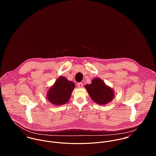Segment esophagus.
I'll return each instance as SVG.
<instances>
[{
  "label": "esophagus",
  "instance_id": "obj_1",
  "mask_svg": "<svg viewBox=\"0 0 156 156\" xmlns=\"http://www.w3.org/2000/svg\"><path fill=\"white\" fill-rule=\"evenodd\" d=\"M77 87H78L79 88H82L83 87V83H82V82L78 83H77Z\"/></svg>",
  "mask_w": 156,
  "mask_h": 156
}]
</instances>
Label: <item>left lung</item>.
Returning a JSON list of instances; mask_svg holds the SVG:
<instances>
[{"mask_svg":"<svg viewBox=\"0 0 156 156\" xmlns=\"http://www.w3.org/2000/svg\"><path fill=\"white\" fill-rule=\"evenodd\" d=\"M85 88L89 93L91 99L96 103L105 105L111 102L114 98V90L107 86L100 78H95L89 85Z\"/></svg>","mask_w":156,"mask_h":156,"instance_id":"1","label":"left lung"}]
</instances>
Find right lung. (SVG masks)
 Returning a JSON list of instances; mask_svg holds the SVG:
<instances>
[{
	"label": "right lung",
	"mask_w": 156,
	"mask_h": 156,
	"mask_svg": "<svg viewBox=\"0 0 156 156\" xmlns=\"http://www.w3.org/2000/svg\"><path fill=\"white\" fill-rule=\"evenodd\" d=\"M75 87L73 82L61 76L47 92V98L53 105H62L67 103Z\"/></svg>",
	"instance_id": "right-lung-1"
}]
</instances>
